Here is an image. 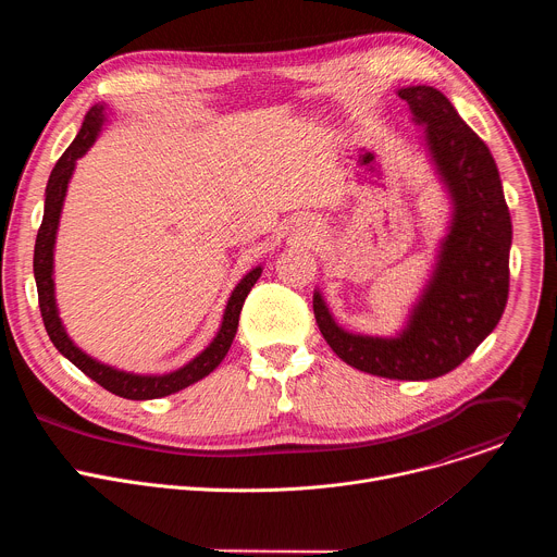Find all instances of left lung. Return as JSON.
Masks as SVG:
<instances>
[{
    "mask_svg": "<svg viewBox=\"0 0 557 557\" xmlns=\"http://www.w3.org/2000/svg\"><path fill=\"white\" fill-rule=\"evenodd\" d=\"M414 119L428 127L434 163L454 198V222L436 273L394 339L342 331L320 293L317 326L348 366L399 381L436 379L458 368L496 329L509 297L511 215L490 147L432 86L401 88Z\"/></svg>",
    "mask_w": 557,
    "mask_h": 557,
    "instance_id": "1",
    "label": "left lung"
}]
</instances>
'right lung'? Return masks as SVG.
I'll return each mask as SVG.
<instances>
[{"instance_id":"1","label":"right lung","mask_w":557,"mask_h":557,"mask_svg":"<svg viewBox=\"0 0 557 557\" xmlns=\"http://www.w3.org/2000/svg\"><path fill=\"white\" fill-rule=\"evenodd\" d=\"M101 123H103V106H95L86 114L82 132L76 134L72 145L63 151V156L57 161V165L50 174L48 187H46L44 220H41V226H39V233H37L35 260H33L35 280H37V295H39V310H41V320H44L46 333H48L50 342L54 344V348L63 357H67L84 374H88L92 381H97L108 392H112L116 396H123V399H132V401L158 399V396L174 394V392L200 381L202 376H207L209 372H213L218 368V363L224 359V355L228 352V348L233 344L237 322H240V310H243L245 299L251 293L253 284L258 282L262 269L260 267L253 269L231 293L220 333L215 335L211 346L205 352H200L194 361H189L185 368H181L172 374L140 376V374L121 372V370H114L110 366H103V363L95 361L92 357H88L86 352L78 350L70 342V337L65 335L59 314H57L54 282H52V249H54L57 224H59V215H61V207H63V198H65V189H67V181L72 176L74 163H76V158H82L88 151V147L95 143V138L101 129Z\"/></svg>"}]
</instances>
